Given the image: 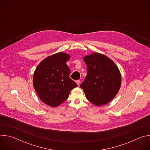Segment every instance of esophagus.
Segmentation results:
<instances>
[{"mask_svg": "<svg viewBox=\"0 0 150 150\" xmlns=\"http://www.w3.org/2000/svg\"><path fill=\"white\" fill-rule=\"evenodd\" d=\"M76 83L78 84V85H79L80 84V81L79 80H76Z\"/></svg>", "mask_w": 150, "mask_h": 150, "instance_id": "obj_1", "label": "esophagus"}]
</instances>
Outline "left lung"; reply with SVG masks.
I'll return each mask as SVG.
<instances>
[{
	"label": "left lung",
	"mask_w": 150,
	"mask_h": 150,
	"mask_svg": "<svg viewBox=\"0 0 150 150\" xmlns=\"http://www.w3.org/2000/svg\"><path fill=\"white\" fill-rule=\"evenodd\" d=\"M87 75L81 84L87 98L97 106L110 102L121 85V75L115 63L108 57L93 53L84 57Z\"/></svg>",
	"instance_id": "1"
}]
</instances>
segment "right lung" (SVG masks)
<instances>
[{
	"label": "right lung",
	"instance_id": "right-lung-1",
	"mask_svg": "<svg viewBox=\"0 0 150 150\" xmlns=\"http://www.w3.org/2000/svg\"><path fill=\"white\" fill-rule=\"evenodd\" d=\"M70 56L59 52L42 60L34 73L33 85L39 98L45 104L56 107L65 101L78 85L70 77L67 65Z\"/></svg>",
	"mask_w": 150,
	"mask_h": 150
}]
</instances>
